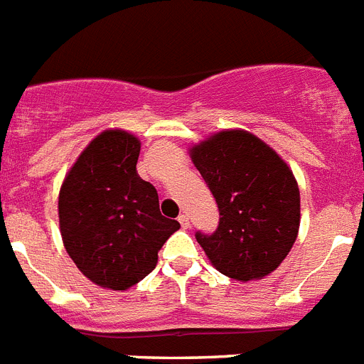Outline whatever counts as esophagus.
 Returning a JSON list of instances; mask_svg holds the SVG:
<instances>
[{"mask_svg": "<svg viewBox=\"0 0 364 364\" xmlns=\"http://www.w3.org/2000/svg\"><path fill=\"white\" fill-rule=\"evenodd\" d=\"M178 223H180V226H182V228H184V230L189 228V217L186 215V213H182V215L178 217Z\"/></svg>", "mask_w": 364, "mask_h": 364, "instance_id": "1", "label": "esophagus"}]
</instances>
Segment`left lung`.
Segmentation results:
<instances>
[{
  "instance_id": "8db88e82",
  "label": "left lung",
  "mask_w": 364,
  "mask_h": 364,
  "mask_svg": "<svg viewBox=\"0 0 364 364\" xmlns=\"http://www.w3.org/2000/svg\"><path fill=\"white\" fill-rule=\"evenodd\" d=\"M219 208L215 232L195 237L217 271L248 282L272 272L300 226V191L282 158L245 130H225L191 149Z\"/></svg>"
}]
</instances>
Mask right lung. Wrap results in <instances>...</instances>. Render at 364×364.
Returning <instances> with one entry per match:
<instances>
[{
    "label": "right lung",
    "instance_id": "add662e5",
    "mask_svg": "<svg viewBox=\"0 0 364 364\" xmlns=\"http://www.w3.org/2000/svg\"><path fill=\"white\" fill-rule=\"evenodd\" d=\"M139 141L123 130L93 139L58 197L62 241L79 271L101 287L125 291L154 271L180 223L160 213L156 188L136 171Z\"/></svg>",
    "mask_w": 364,
    "mask_h": 364
}]
</instances>
